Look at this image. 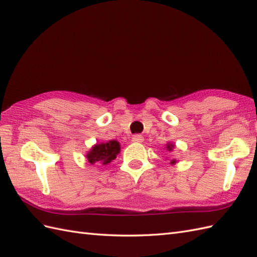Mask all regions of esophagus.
<instances>
[{
  "label": "esophagus",
  "mask_w": 257,
  "mask_h": 257,
  "mask_svg": "<svg viewBox=\"0 0 257 257\" xmlns=\"http://www.w3.org/2000/svg\"><path fill=\"white\" fill-rule=\"evenodd\" d=\"M143 140H145V138H143L141 135H135L133 137V139H131V141L136 142V143H141V142H143Z\"/></svg>",
  "instance_id": "1"
}]
</instances>
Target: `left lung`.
I'll list each match as a JSON object with an SVG mask.
<instances>
[{
  "instance_id": "obj_1",
  "label": "left lung",
  "mask_w": 257,
  "mask_h": 257,
  "mask_svg": "<svg viewBox=\"0 0 257 257\" xmlns=\"http://www.w3.org/2000/svg\"><path fill=\"white\" fill-rule=\"evenodd\" d=\"M174 148H175V145H174V143H171V142L166 143V149H168V151H169V152L173 151V149H174ZM174 163H176V160H175V159L171 160V164H174Z\"/></svg>"
}]
</instances>
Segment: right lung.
<instances>
[{"label":"right lung","instance_id":"right-lung-1","mask_svg":"<svg viewBox=\"0 0 257 257\" xmlns=\"http://www.w3.org/2000/svg\"><path fill=\"white\" fill-rule=\"evenodd\" d=\"M120 152V143L117 140H110L103 143H96L87 151L85 158L91 164L106 165L115 160L117 154Z\"/></svg>","mask_w":257,"mask_h":257}]
</instances>
